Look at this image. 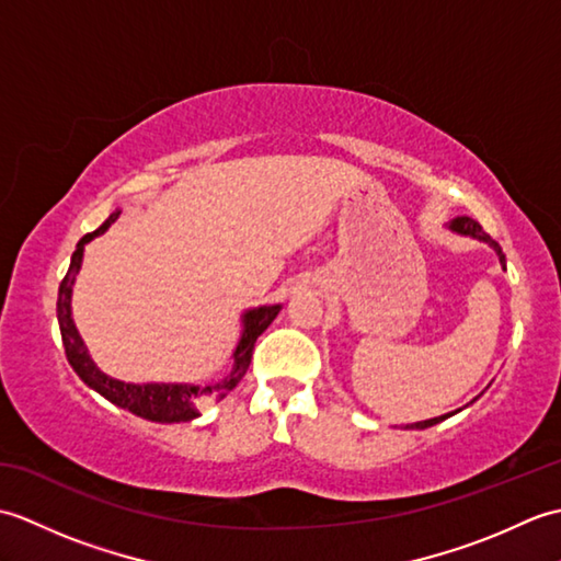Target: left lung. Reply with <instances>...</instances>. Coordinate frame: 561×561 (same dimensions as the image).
Instances as JSON below:
<instances>
[{
    "mask_svg": "<svg viewBox=\"0 0 561 561\" xmlns=\"http://www.w3.org/2000/svg\"><path fill=\"white\" fill-rule=\"evenodd\" d=\"M450 229L453 231H458V233H462V236H472V238H480V241H484V243H490L496 253H499V262H502V265H506V257H504V253H502V245H499L496 241H492V236L490 233H484L482 231V226L474 221V219H470V217H458V219H453V224H450ZM446 416H450V414H444V416H434V420H426V422H416V424H412V428H426V426H434V424H438V422H444Z\"/></svg>",
    "mask_w": 561,
    "mask_h": 561,
    "instance_id": "1",
    "label": "left lung"
}]
</instances>
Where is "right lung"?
<instances>
[{"label":"right lung","instance_id":"1","mask_svg":"<svg viewBox=\"0 0 561 561\" xmlns=\"http://www.w3.org/2000/svg\"><path fill=\"white\" fill-rule=\"evenodd\" d=\"M117 214L113 211L108 219H105L96 231L87 233L77 243V250L71 253L69 270L65 274L62 284H59V294H57V320H59V332H62V344H65V354L71 368L79 374V378L93 388L105 400H111L121 408L129 410L137 416H145L149 422H190L199 416V408L205 404L209 398L219 396L224 398L226 392L233 390L241 378L248 371L250 356H253L255 340L270 328V323L277 318L282 306H262L253 308L243 316V335L238 347L233 352V371L229 376H224L219 383L211 386H183V383H123V380H115L111 376H105L99 371L96 364L91 362V356L83 347V342L79 337V332L75 328V320H71V284H75L77 272L81 267V255H83V245H87L91 238L101 236L108 226L117 219Z\"/></svg>","mask_w":561,"mask_h":561}]
</instances>
